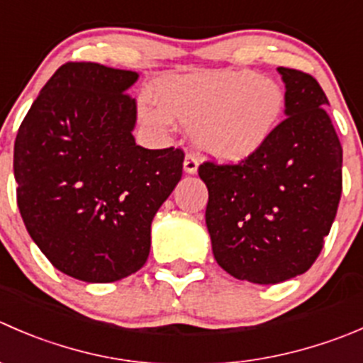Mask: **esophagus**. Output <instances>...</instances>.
I'll use <instances>...</instances> for the list:
<instances>
[{"instance_id": "1", "label": "esophagus", "mask_w": 363, "mask_h": 363, "mask_svg": "<svg viewBox=\"0 0 363 363\" xmlns=\"http://www.w3.org/2000/svg\"><path fill=\"white\" fill-rule=\"evenodd\" d=\"M196 170H199V161H196V157L193 156V154H186L184 172L186 174L193 175V174H196Z\"/></svg>"}]
</instances>
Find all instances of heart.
Returning <instances> with one entry per match:
<instances>
[{
	"mask_svg": "<svg viewBox=\"0 0 363 363\" xmlns=\"http://www.w3.org/2000/svg\"><path fill=\"white\" fill-rule=\"evenodd\" d=\"M157 101H140L147 124L167 133L179 122L203 156L227 164L255 156L286 110L282 86L253 70L170 77L157 88Z\"/></svg>",
	"mask_w": 363,
	"mask_h": 363,
	"instance_id": "obj_1",
	"label": "heart"
}]
</instances>
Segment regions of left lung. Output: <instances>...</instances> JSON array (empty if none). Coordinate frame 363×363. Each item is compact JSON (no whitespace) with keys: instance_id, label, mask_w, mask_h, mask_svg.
Wrapping results in <instances>:
<instances>
[{"instance_id":"8db88e82","label":"left lung","mask_w":363,"mask_h":363,"mask_svg":"<svg viewBox=\"0 0 363 363\" xmlns=\"http://www.w3.org/2000/svg\"><path fill=\"white\" fill-rule=\"evenodd\" d=\"M286 121L239 164H200L216 262L238 280L271 286L303 275L332 228L342 193V147L318 81L277 69Z\"/></svg>"}]
</instances>
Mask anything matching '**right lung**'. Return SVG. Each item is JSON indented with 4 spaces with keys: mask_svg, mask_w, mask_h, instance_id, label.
Masks as SVG:
<instances>
[{
    "mask_svg": "<svg viewBox=\"0 0 363 363\" xmlns=\"http://www.w3.org/2000/svg\"><path fill=\"white\" fill-rule=\"evenodd\" d=\"M133 70L65 63L17 131L13 177L28 234L58 271L90 284L133 275L182 177L181 149L136 145Z\"/></svg>",
    "mask_w": 363,
    "mask_h": 363,
    "instance_id": "1",
    "label": "right lung"
}]
</instances>
